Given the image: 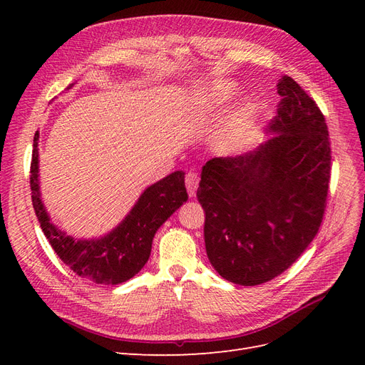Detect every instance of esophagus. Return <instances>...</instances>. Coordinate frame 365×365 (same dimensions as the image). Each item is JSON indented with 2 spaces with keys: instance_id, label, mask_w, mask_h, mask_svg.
Segmentation results:
<instances>
[{
  "instance_id": "1",
  "label": "esophagus",
  "mask_w": 365,
  "mask_h": 365,
  "mask_svg": "<svg viewBox=\"0 0 365 365\" xmlns=\"http://www.w3.org/2000/svg\"><path fill=\"white\" fill-rule=\"evenodd\" d=\"M197 184H200V176H197L193 172L187 173V176H185V187H187V192H189L190 197H193L196 195Z\"/></svg>"
}]
</instances>
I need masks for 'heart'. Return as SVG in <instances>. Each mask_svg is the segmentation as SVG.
I'll return each instance as SVG.
<instances>
[{
	"mask_svg": "<svg viewBox=\"0 0 365 365\" xmlns=\"http://www.w3.org/2000/svg\"><path fill=\"white\" fill-rule=\"evenodd\" d=\"M237 94L235 83H216L196 93L189 111L195 120H208L219 113ZM252 135V115L248 108H242L227 120L225 126L215 137V149L220 155L231 157L244 150Z\"/></svg>",
	"mask_w": 365,
	"mask_h": 365,
	"instance_id": "obj_1",
	"label": "heart"
}]
</instances>
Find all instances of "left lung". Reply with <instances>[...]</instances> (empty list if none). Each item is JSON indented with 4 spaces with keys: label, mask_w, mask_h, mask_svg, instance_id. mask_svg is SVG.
Segmentation results:
<instances>
[{
    "label": "left lung",
    "mask_w": 365,
    "mask_h": 365,
    "mask_svg": "<svg viewBox=\"0 0 365 365\" xmlns=\"http://www.w3.org/2000/svg\"><path fill=\"white\" fill-rule=\"evenodd\" d=\"M263 146L205 163L197 201L205 212L210 263L228 282L256 286L277 277L318 233L327 204L330 140L326 118L292 77Z\"/></svg>",
    "instance_id": "1"
}]
</instances>
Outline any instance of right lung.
<instances>
[{"label":"right lung","instance_id":"obj_1","mask_svg":"<svg viewBox=\"0 0 365 365\" xmlns=\"http://www.w3.org/2000/svg\"><path fill=\"white\" fill-rule=\"evenodd\" d=\"M38 138H33L30 164L31 202L43 235L59 259L82 279L101 284L123 283L145 267L157 230L187 201L184 172H173L148 187L114 231L97 240H76L50 222L38 182Z\"/></svg>","mask_w":365,"mask_h":365}]
</instances>
